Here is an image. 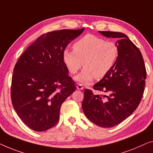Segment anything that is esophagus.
<instances>
[{"label":"esophagus","mask_w":153,"mask_h":153,"mask_svg":"<svg viewBox=\"0 0 153 153\" xmlns=\"http://www.w3.org/2000/svg\"><path fill=\"white\" fill-rule=\"evenodd\" d=\"M77 89H78V90H83V89H84V87H83L82 84H77Z\"/></svg>","instance_id":"esophagus-1"}]
</instances>
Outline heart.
Returning <instances> with one entry per match:
<instances>
[{
	"instance_id": "1",
	"label": "heart",
	"mask_w": 153,
	"mask_h": 153,
	"mask_svg": "<svg viewBox=\"0 0 153 153\" xmlns=\"http://www.w3.org/2000/svg\"><path fill=\"white\" fill-rule=\"evenodd\" d=\"M74 50H65L63 59L73 74L81 67L84 69L76 77L82 84H89L93 78L101 79L112 69L117 60L119 49L115 42L88 34L74 44Z\"/></svg>"
}]
</instances>
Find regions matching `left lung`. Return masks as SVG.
<instances>
[{
  "mask_svg": "<svg viewBox=\"0 0 153 153\" xmlns=\"http://www.w3.org/2000/svg\"><path fill=\"white\" fill-rule=\"evenodd\" d=\"M99 32L106 37L117 38L119 53L112 69L93 87L106 94H94L85 89L82 106L91 122L110 128L123 122L137 108L144 91L146 71L140 49L126 35Z\"/></svg>",
  "mask_w": 153,
  "mask_h": 153,
  "instance_id": "8db88e82",
  "label": "left lung"
}]
</instances>
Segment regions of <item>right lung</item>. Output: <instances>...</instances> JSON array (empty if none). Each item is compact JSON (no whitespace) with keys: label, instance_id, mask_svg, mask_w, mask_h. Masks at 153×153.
I'll return each mask as SVG.
<instances>
[{"label":"right lung","instance_id":"right-lung-1","mask_svg":"<svg viewBox=\"0 0 153 153\" xmlns=\"http://www.w3.org/2000/svg\"><path fill=\"white\" fill-rule=\"evenodd\" d=\"M62 29L41 35L16 64L11 79L13 108L27 126L38 132L53 127L62 104L76 90L63 59L67 45L83 32Z\"/></svg>","mask_w":153,"mask_h":153}]
</instances>
